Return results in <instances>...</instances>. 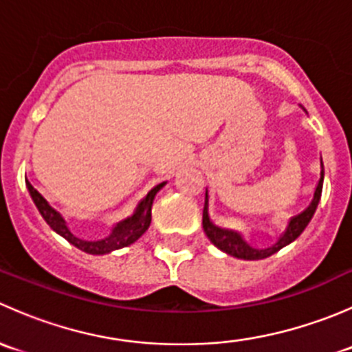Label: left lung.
<instances>
[{
	"label": "left lung",
	"mask_w": 352,
	"mask_h": 352,
	"mask_svg": "<svg viewBox=\"0 0 352 352\" xmlns=\"http://www.w3.org/2000/svg\"><path fill=\"white\" fill-rule=\"evenodd\" d=\"M322 186H324V165H322L320 180H318L317 189H315L314 199H311L310 206H308V208L305 209L303 212H300L298 216H293V218L289 219V223H287L285 233L279 236L278 242L267 248L252 247V245H248L247 242H245L243 236L240 235V233L216 226L214 223L211 221V218H209L208 189H206L204 211H202V228H204V233L208 235V239L211 240V243H214L219 250L226 252L228 255H233V257H236V258H245V261H258V258H265V257H269V255L279 252L283 247H286V245L294 242V240H296L298 236L303 233V230L307 228L308 223H310V219L314 218L315 209H317L318 201H320Z\"/></svg>",
	"instance_id": "left-lung-1"
}]
</instances>
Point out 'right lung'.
I'll return each mask as SVG.
<instances>
[{"label": "right lung", "mask_w": 352, "mask_h": 352, "mask_svg": "<svg viewBox=\"0 0 352 352\" xmlns=\"http://www.w3.org/2000/svg\"><path fill=\"white\" fill-rule=\"evenodd\" d=\"M166 182L158 184V186L153 187L150 192L146 194L143 199L140 201V204L136 206L133 214L129 218L122 219V221L117 223L116 226L112 228L109 236L102 240H83V239H78L76 235L69 232L67 228L65 218L45 201L44 196L32 186L30 182L27 180V189L30 192L32 201L35 202L37 206L38 212L42 214V218L45 219L49 226L54 230L56 233L66 239L67 242L73 243L74 247L80 248V250L87 252V254H94V255H104V254H110L113 250H119V248L127 247V245L134 243L148 228H150V223H151V206H153L155 196Z\"/></svg>", "instance_id": "1"}]
</instances>
